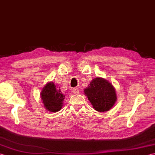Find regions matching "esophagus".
I'll list each match as a JSON object with an SVG mask.
<instances>
[{"label":"esophagus","instance_id":"esophagus-1","mask_svg":"<svg viewBox=\"0 0 155 155\" xmlns=\"http://www.w3.org/2000/svg\"><path fill=\"white\" fill-rule=\"evenodd\" d=\"M73 92L74 93V94H78V93L79 92V90H78L77 88H74L73 89Z\"/></svg>","mask_w":155,"mask_h":155}]
</instances>
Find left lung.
I'll list each match as a JSON object with an SVG mask.
<instances>
[{"label": "left lung", "mask_w": 155, "mask_h": 155, "mask_svg": "<svg viewBox=\"0 0 155 155\" xmlns=\"http://www.w3.org/2000/svg\"><path fill=\"white\" fill-rule=\"evenodd\" d=\"M84 92L93 107L99 112L110 110L117 99L114 86L105 79L99 77L93 79Z\"/></svg>", "instance_id": "left-lung-1"}]
</instances>
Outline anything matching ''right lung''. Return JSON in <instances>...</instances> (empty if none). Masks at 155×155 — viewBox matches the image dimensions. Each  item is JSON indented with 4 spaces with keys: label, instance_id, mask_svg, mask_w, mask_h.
<instances>
[{
    "label": "right lung",
    "instance_id": "obj_1",
    "mask_svg": "<svg viewBox=\"0 0 155 155\" xmlns=\"http://www.w3.org/2000/svg\"><path fill=\"white\" fill-rule=\"evenodd\" d=\"M41 97L45 109L51 112H56L61 109L64 99V95L59 88H57L52 82H49L43 88Z\"/></svg>",
    "mask_w": 155,
    "mask_h": 155
}]
</instances>
